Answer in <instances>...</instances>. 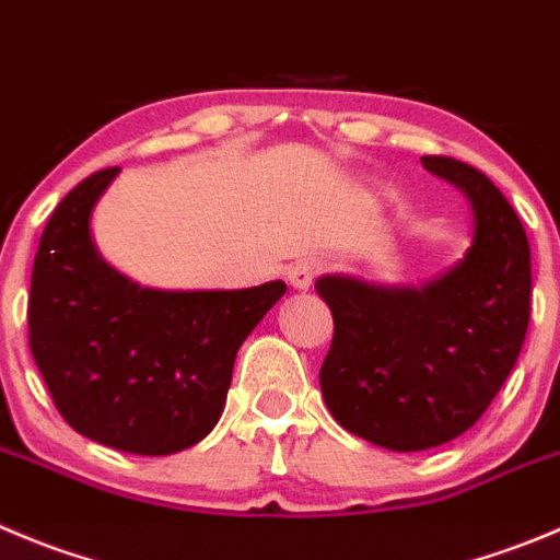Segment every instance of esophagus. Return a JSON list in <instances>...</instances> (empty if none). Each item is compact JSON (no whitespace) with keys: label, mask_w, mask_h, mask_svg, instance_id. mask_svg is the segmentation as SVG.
Wrapping results in <instances>:
<instances>
[{"label":"esophagus","mask_w":560,"mask_h":560,"mask_svg":"<svg viewBox=\"0 0 560 560\" xmlns=\"http://www.w3.org/2000/svg\"><path fill=\"white\" fill-rule=\"evenodd\" d=\"M316 277H318V264L313 258H302L289 266V280L294 289H311Z\"/></svg>","instance_id":"obj_1"}]
</instances>
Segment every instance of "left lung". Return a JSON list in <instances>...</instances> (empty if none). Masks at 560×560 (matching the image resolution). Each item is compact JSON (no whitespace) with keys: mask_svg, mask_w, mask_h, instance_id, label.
<instances>
[{"mask_svg":"<svg viewBox=\"0 0 560 560\" xmlns=\"http://www.w3.org/2000/svg\"><path fill=\"white\" fill-rule=\"evenodd\" d=\"M420 162L470 197L465 260L423 289L316 283L335 322L318 371L324 401L346 431L390 451L465 434L509 380L530 322V244L503 191L459 159Z\"/></svg>","mask_w":560,"mask_h":560,"instance_id":"left-lung-1","label":"left lung"}]
</instances>
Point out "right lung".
Returning <instances> with one entry per match:
<instances>
[{
	"instance_id": "right-lung-1",
	"label": "right lung",
	"mask_w": 560,
	"mask_h": 560,
	"mask_svg": "<svg viewBox=\"0 0 560 560\" xmlns=\"http://www.w3.org/2000/svg\"><path fill=\"white\" fill-rule=\"evenodd\" d=\"M120 167L73 186L49 217L32 266L30 349L71 429L140 456L200 443L220 420L236 351L285 294L140 289L101 260L90 214Z\"/></svg>"
}]
</instances>
